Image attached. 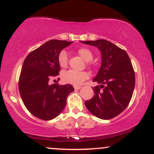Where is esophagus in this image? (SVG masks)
<instances>
[{"mask_svg": "<svg viewBox=\"0 0 154 154\" xmlns=\"http://www.w3.org/2000/svg\"><path fill=\"white\" fill-rule=\"evenodd\" d=\"M82 87H80V86H74V88H75V90H79Z\"/></svg>", "mask_w": 154, "mask_h": 154, "instance_id": "esophagus-1", "label": "esophagus"}]
</instances>
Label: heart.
<instances>
[{
	"instance_id": "obj_1",
	"label": "heart",
	"mask_w": 154,
	"mask_h": 154,
	"mask_svg": "<svg viewBox=\"0 0 154 154\" xmlns=\"http://www.w3.org/2000/svg\"><path fill=\"white\" fill-rule=\"evenodd\" d=\"M77 53L86 61H90L93 59V52L88 48H80L77 50ZM58 62L60 66H66L68 63V54L65 50H62L59 52L58 55ZM88 64L91 63L88 62ZM88 77H89V74L87 72H78L73 69H69L62 74L63 82L74 85H79Z\"/></svg>"
}]
</instances>
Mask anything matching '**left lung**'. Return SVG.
<instances>
[{
	"label": "left lung",
	"instance_id": "left-lung-1",
	"mask_svg": "<svg viewBox=\"0 0 154 154\" xmlns=\"http://www.w3.org/2000/svg\"><path fill=\"white\" fill-rule=\"evenodd\" d=\"M81 43L95 46L101 53L102 62L93 79L100 85L93 88V98L85 102L92 114L102 119L115 117L126 109L131 100L135 76L127 52L108 40L100 39Z\"/></svg>",
	"mask_w": 154,
	"mask_h": 154
}]
</instances>
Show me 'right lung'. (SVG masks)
<instances>
[{"label":"right lung","instance_id":"obj_1","mask_svg":"<svg viewBox=\"0 0 154 154\" xmlns=\"http://www.w3.org/2000/svg\"><path fill=\"white\" fill-rule=\"evenodd\" d=\"M72 42L51 40L28 54L19 79V90L23 103L32 115L43 120L58 116L66 104L72 85L49 84L61 70L58 55Z\"/></svg>","mask_w":154,"mask_h":154}]
</instances>
